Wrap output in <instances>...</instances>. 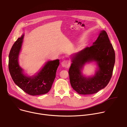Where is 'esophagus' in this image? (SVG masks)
Listing matches in <instances>:
<instances>
[{"label":"esophagus","mask_w":127,"mask_h":127,"mask_svg":"<svg viewBox=\"0 0 127 127\" xmlns=\"http://www.w3.org/2000/svg\"><path fill=\"white\" fill-rule=\"evenodd\" d=\"M61 65L62 67H65L66 68H68L70 65V62L68 60H64L62 62Z\"/></svg>","instance_id":"1"}]
</instances>
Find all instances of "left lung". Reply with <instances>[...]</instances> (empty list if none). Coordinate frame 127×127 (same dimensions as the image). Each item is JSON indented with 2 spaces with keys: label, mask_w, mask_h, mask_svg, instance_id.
Instances as JSON below:
<instances>
[{
  "label": "left lung",
  "mask_w": 127,
  "mask_h": 127,
  "mask_svg": "<svg viewBox=\"0 0 127 127\" xmlns=\"http://www.w3.org/2000/svg\"><path fill=\"white\" fill-rule=\"evenodd\" d=\"M92 62H96L98 69L94 76L85 77L81 70L86 63ZM72 62L68 72L70 82L78 94L92 95L104 88L111 79L115 63V51L106 32L100 31L92 46L73 55Z\"/></svg>",
  "instance_id": "8db88e82"
}]
</instances>
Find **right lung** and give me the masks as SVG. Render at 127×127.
I'll return each instance as SVG.
<instances>
[{
	"mask_svg": "<svg viewBox=\"0 0 127 127\" xmlns=\"http://www.w3.org/2000/svg\"><path fill=\"white\" fill-rule=\"evenodd\" d=\"M24 34L19 38L13 45L9 54L8 69L14 82L23 91L31 95L48 93L56 77L59 60L48 61L39 73L33 76H27L19 64V56Z\"/></svg>",
	"mask_w": 127,
	"mask_h": 127,
	"instance_id": "obj_1",
	"label": "right lung"
}]
</instances>
